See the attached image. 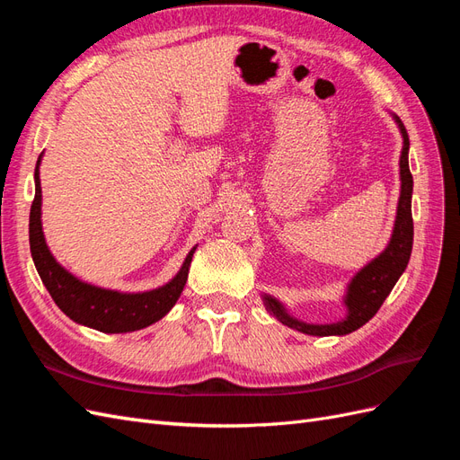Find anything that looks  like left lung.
Returning a JSON list of instances; mask_svg holds the SVG:
<instances>
[{
	"label": "left lung",
	"instance_id": "left-lung-1",
	"mask_svg": "<svg viewBox=\"0 0 460 460\" xmlns=\"http://www.w3.org/2000/svg\"><path fill=\"white\" fill-rule=\"evenodd\" d=\"M397 127L402 136V151L399 159V174H401V196L397 205V217L392 240H389L384 252L372 259L365 269H360L353 280L347 286L345 294V307L347 316L340 323L332 324H307L301 320L289 316L284 309V305L270 297L262 296L264 307L270 314H274L282 324L294 328L297 332L309 333V336H345L357 328L367 324L368 320L378 313L382 303L394 289L399 276L405 272L411 252H412V211H411V199H412V174L409 171V134L405 124L401 122L399 117H394Z\"/></svg>",
	"mask_w": 460,
	"mask_h": 460
}]
</instances>
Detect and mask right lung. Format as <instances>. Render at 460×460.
<instances>
[{"label":"right lung","mask_w":460,"mask_h":460,"mask_svg":"<svg viewBox=\"0 0 460 460\" xmlns=\"http://www.w3.org/2000/svg\"><path fill=\"white\" fill-rule=\"evenodd\" d=\"M40 161L38 157L34 182L36 196L31 207V253L41 282L48 288L55 305L75 323L105 333H122L146 328L157 323L169 313L186 286L190 262L196 247L188 253L182 269L169 284L144 294H120V291L103 289L86 284L66 272L53 259L41 232V188H40Z\"/></svg>","instance_id":"add662e5"}]
</instances>
